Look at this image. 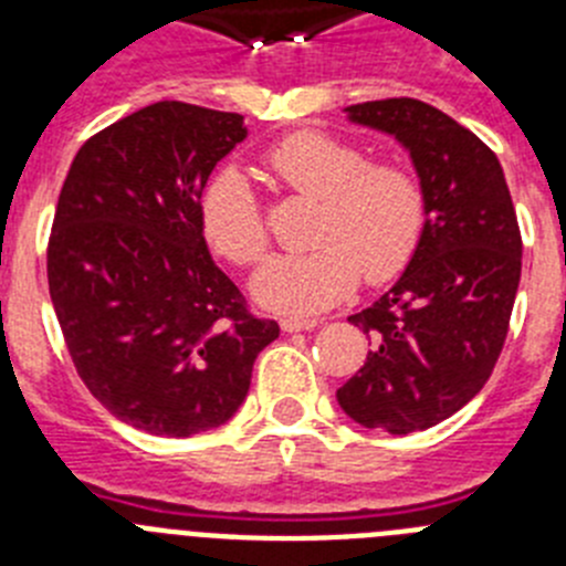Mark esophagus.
<instances>
[{"instance_id":"obj_1","label":"esophagus","mask_w":566,"mask_h":566,"mask_svg":"<svg viewBox=\"0 0 566 566\" xmlns=\"http://www.w3.org/2000/svg\"><path fill=\"white\" fill-rule=\"evenodd\" d=\"M280 328L283 332H312V328H317V319H297V317H283L280 319Z\"/></svg>"}]
</instances>
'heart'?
<instances>
[{
	"mask_svg": "<svg viewBox=\"0 0 566 566\" xmlns=\"http://www.w3.org/2000/svg\"><path fill=\"white\" fill-rule=\"evenodd\" d=\"M280 184L317 198L308 252L280 254L252 280L263 308L314 314L352 292L363 274L388 283L411 263L428 223V198L411 169L368 164V155L334 135L300 129L266 149ZM201 227L209 247L234 266H254L269 249L258 195L234 169H223L201 195Z\"/></svg>",
	"mask_w": 566,
	"mask_h": 566,
	"instance_id": "obj_1",
	"label": "heart"
}]
</instances>
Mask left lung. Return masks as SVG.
Instances as JSON below:
<instances>
[{
  "label": "left lung",
  "mask_w": 566,
  "mask_h": 566,
  "mask_svg": "<svg viewBox=\"0 0 566 566\" xmlns=\"http://www.w3.org/2000/svg\"><path fill=\"white\" fill-rule=\"evenodd\" d=\"M348 122L394 135L428 198L422 243L377 303L352 314L374 345L337 402L363 428H433L488 382L522 277V232L496 153L417 98L345 107Z\"/></svg>",
  "instance_id": "obj_1"
}]
</instances>
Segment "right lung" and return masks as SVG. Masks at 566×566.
I'll list each match as a JSON object with an SVG mask.
<instances>
[{
  "instance_id": "1",
  "label": "right lung",
  "mask_w": 566,
  "mask_h": 566,
  "mask_svg": "<svg viewBox=\"0 0 566 566\" xmlns=\"http://www.w3.org/2000/svg\"><path fill=\"white\" fill-rule=\"evenodd\" d=\"M243 115L158 102L76 153L48 243L50 300L78 377L113 417L192 437L234 417L280 326L214 266L201 195Z\"/></svg>"
}]
</instances>
